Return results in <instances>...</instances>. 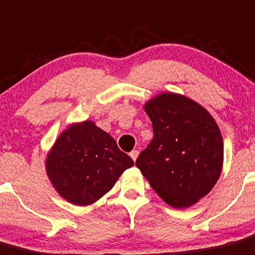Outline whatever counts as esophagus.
Masks as SVG:
<instances>
[{
  "mask_svg": "<svg viewBox=\"0 0 255 255\" xmlns=\"http://www.w3.org/2000/svg\"><path fill=\"white\" fill-rule=\"evenodd\" d=\"M138 153H139V152H138L137 149H135V150H132V152L129 153L130 158H132L133 160H135V159H137V157H138Z\"/></svg>",
  "mask_w": 255,
  "mask_h": 255,
  "instance_id": "34e87169",
  "label": "esophagus"
}]
</instances>
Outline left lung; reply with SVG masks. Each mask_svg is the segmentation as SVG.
<instances>
[{
    "label": "left lung",
    "mask_w": 255,
    "mask_h": 255,
    "mask_svg": "<svg viewBox=\"0 0 255 255\" xmlns=\"http://www.w3.org/2000/svg\"><path fill=\"white\" fill-rule=\"evenodd\" d=\"M144 111L154 135L135 165L170 207L193 206L221 175L224 148L218 125L201 105L172 92L153 97Z\"/></svg>",
    "instance_id": "8db88e82"
}]
</instances>
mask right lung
<instances>
[{"label": "right lung", "instance_id": "add662e5", "mask_svg": "<svg viewBox=\"0 0 255 255\" xmlns=\"http://www.w3.org/2000/svg\"><path fill=\"white\" fill-rule=\"evenodd\" d=\"M133 164L107 132L85 121L59 134L47 154L46 172L62 198L85 207L110 192Z\"/></svg>", "mask_w": 255, "mask_h": 255}]
</instances>
